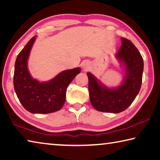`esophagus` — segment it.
<instances>
[{
  "instance_id": "34e87169",
  "label": "esophagus",
  "mask_w": 160,
  "mask_h": 160,
  "mask_svg": "<svg viewBox=\"0 0 160 160\" xmlns=\"http://www.w3.org/2000/svg\"><path fill=\"white\" fill-rule=\"evenodd\" d=\"M82 67L84 70H88L90 68V63L88 61H84L82 63Z\"/></svg>"
}]
</instances>
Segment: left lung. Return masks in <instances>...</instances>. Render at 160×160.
<instances>
[{"mask_svg":"<svg viewBox=\"0 0 160 160\" xmlns=\"http://www.w3.org/2000/svg\"><path fill=\"white\" fill-rule=\"evenodd\" d=\"M121 42L122 45L115 54L125 68V76L120 85L108 88L90 72L87 73L90 102L99 112H123L132 104L140 90L144 66L142 56L130 40L121 38Z\"/></svg>","mask_w":160,"mask_h":160,"instance_id":"left-lung-1","label":"left lung"}]
</instances>
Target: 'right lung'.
<instances>
[{
    "label": "right lung",
    "mask_w": 160,
    "mask_h": 160,
    "mask_svg": "<svg viewBox=\"0 0 160 160\" xmlns=\"http://www.w3.org/2000/svg\"><path fill=\"white\" fill-rule=\"evenodd\" d=\"M36 37H32L18 54L15 64L13 84L22 105L33 113L57 112L66 102V89L81 71L80 68L61 72L47 82H39L32 77L28 61Z\"/></svg>",
    "instance_id": "obj_1"
}]
</instances>
